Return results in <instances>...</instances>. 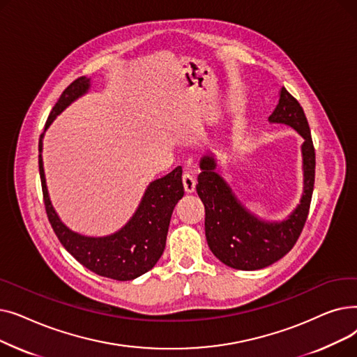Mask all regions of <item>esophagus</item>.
<instances>
[{
  "instance_id": "esophagus-1",
  "label": "esophagus",
  "mask_w": 357,
  "mask_h": 357,
  "mask_svg": "<svg viewBox=\"0 0 357 357\" xmlns=\"http://www.w3.org/2000/svg\"><path fill=\"white\" fill-rule=\"evenodd\" d=\"M182 183H183V190H185L186 194H192L195 191L197 181H195V178L191 174H183Z\"/></svg>"
}]
</instances>
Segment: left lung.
I'll list each match as a JSON object with an SVG mask.
<instances>
[{"label":"left lung","mask_w":357,"mask_h":357,"mask_svg":"<svg viewBox=\"0 0 357 357\" xmlns=\"http://www.w3.org/2000/svg\"><path fill=\"white\" fill-rule=\"evenodd\" d=\"M271 123L287 124L304 137V194L292 214L282 221H264L243 207L231 188L217 172L213 156L199 162L197 192L205 207V237L217 259L240 271L264 269L282 259L296 243L308 217L315 178V150L305 112L299 102L280 88L279 102Z\"/></svg>","instance_id":"1"}]
</instances>
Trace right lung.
Listing matches in <instances>:
<instances>
[{"instance_id": "add662e5", "label": "right lung", "mask_w": 357, "mask_h": 357, "mask_svg": "<svg viewBox=\"0 0 357 357\" xmlns=\"http://www.w3.org/2000/svg\"><path fill=\"white\" fill-rule=\"evenodd\" d=\"M89 78L75 79L52 108L45 130L75 100L89 89ZM43 135L39 140V171L42 179L43 201L47 218L62 246L91 272L116 280H131L152 269L160 259L165 246L169 222L175 205L183 197L182 167L150 182L137 211L126 226L105 237H86L69 230L56 214L49 198L43 159Z\"/></svg>"}]
</instances>
